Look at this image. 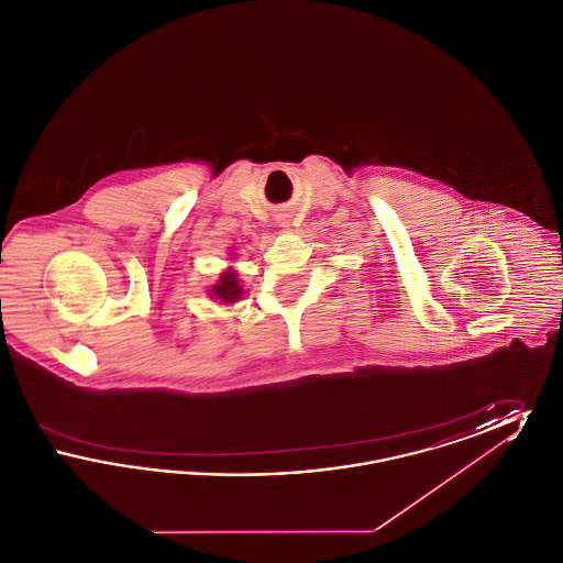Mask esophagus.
I'll use <instances>...</instances> for the list:
<instances>
[{"mask_svg": "<svg viewBox=\"0 0 563 563\" xmlns=\"http://www.w3.org/2000/svg\"><path fill=\"white\" fill-rule=\"evenodd\" d=\"M285 223H287V221H280V225H285Z\"/></svg>", "mask_w": 563, "mask_h": 563, "instance_id": "esophagus-1", "label": "esophagus"}]
</instances>
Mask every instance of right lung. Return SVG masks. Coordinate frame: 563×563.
I'll list each match as a JSON object with an SVG mask.
<instances>
[{
    "label": "right lung",
    "mask_w": 563,
    "mask_h": 563,
    "mask_svg": "<svg viewBox=\"0 0 563 563\" xmlns=\"http://www.w3.org/2000/svg\"><path fill=\"white\" fill-rule=\"evenodd\" d=\"M213 294L223 299V301H236L241 297V285L236 280V274L234 272H228L221 276L219 285H214Z\"/></svg>",
    "instance_id": "obj_1"
}]
</instances>
